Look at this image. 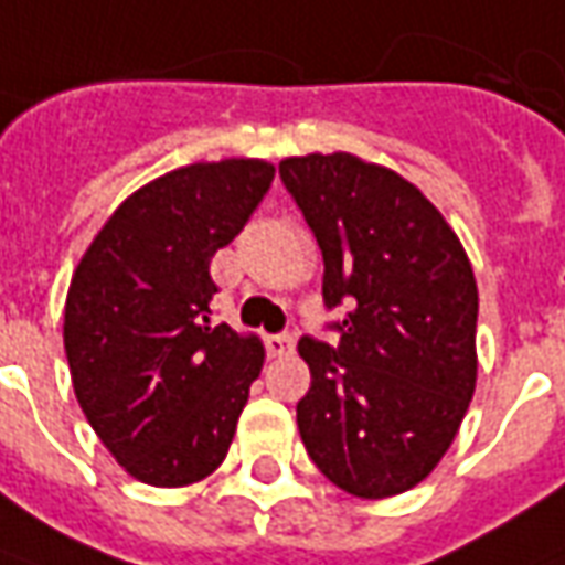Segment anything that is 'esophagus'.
<instances>
[{
  "label": "esophagus",
  "instance_id": "34e87169",
  "mask_svg": "<svg viewBox=\"0 0 565 565\" xmlns=\"http://www.w3.org/2000/svg\"><path fill=\"white\" fill-rule=\"evenodd\" d=\"M266 349H269L271 358H287V354H294L296 342L290 333H275V337L266 339Z\"/></svg>",
  "mask_w": 565,
  "mask_h": 565
}]
</instances>
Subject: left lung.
I'll return each instance as SVG.
<instances>
[{"instance_id":"1","label":"left lung","mask_w":565,"mask_h":565,"mask_svg":"<svg viewBox=\"0 0 565 565\" xmlns=\"http://www.w3.org/2000/svg\"><path fill=\"white\" fill-rule=\"evenodd\" d=\"M318 238L337 345L299 339L311 385L296 425L327 480L388 499L431 475L477 382V281L465 247L401 173L333 152L278 164Z\"/></svg>"}]
</instances>
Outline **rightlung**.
Wrapping results in <instances>:
<instances>
[{
  "mask_svg": "<svg viewBox=\"0 0 565 565\" xmlns=\"http://www.w3.org/2000/svg\"><path fill=\"white\" fill-rule=\"evenodd\" d=\"M275 168L199 161L137 189L82 256L63 311L78 406L149 487H189L223 465L266 351L211 323V259L259 207Z\"/></svg>",
  "mask_w": 565,
  "mask_h": 565,
  "instance_id": "add662e5",
  "label": "right lung"
}]
</instances>
